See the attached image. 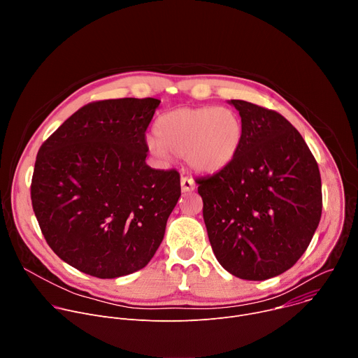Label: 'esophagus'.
I'll return each mask as SVG.
<instances>
[{
  "mask_svg": "<svg viewBox=\"0 0 358 358\" xmlns=\"http://www.w3.org/2000/svg\"><path fill=\"white\" fill-rule=\"evenodd\" d=\"M181 189L184 192H189V191H194L195 189V182L192 178L189 177H182L181 178Z\"/></svg>",
  "mask_w": 358,
  "mask_h": 358,
  "instance_id": "esophagus-1",
  "label": "esophagus"
}]
</instances>
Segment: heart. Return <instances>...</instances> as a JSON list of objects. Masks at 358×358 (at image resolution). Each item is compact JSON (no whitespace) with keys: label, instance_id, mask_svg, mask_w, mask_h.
I'll return each mask as SVG.
<instances>
[{"label":"heart","instance_id":"1","mask_svg":"<svg viewBox=\"0 0 358 358\" xmlns=\"http://www.w3.org/2000/svg\"><path fill=\"white\" fill-rule=\"evenodd\" d=\"M155 136L147 138L155 157L167 160L170 151L185 156L196 173L215 174L232 164L243 141V123L227 106L178 108L163 113L155 124Z\"/></svg>","mask_w":358,"mask_h":358}]
</instances>
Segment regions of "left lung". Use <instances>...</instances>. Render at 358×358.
Returning a JSON list of instances; mask_svg holds the SVG:
<instances>
[{
	"mask_svg": "<svg viewBox=\"0 0 358 358\" xmlns=\"http://www.w3.org/2000/svg\"><path fill=\"white\" fill-rule=\"evenodd\" d=\"M243 123L231 166L196 180L203 222L217 261L245 280L290 269L322 217L317 163L300 133L278 112L229 100Z\"/></svg>",
	"mask_w": 358,
	"mask_h": 358,
	"instance_id": "8db88e82",
	"label": "left lung"
}]
</instances>
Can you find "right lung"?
I'll return each instance as SVG.
<instances>
[{"label":"right lung","instance_id":"1","mask_svg":"<svg viewBox=\"0 0 358 358\" xmlns=\"http://www.w3.org/2000/svg\"><path fill=\"white\" fill-rule=\"evenodd\" d=\"M159 99H110L73 113L39 148L32 208L58 257L115 279L143 269L159 249L181 195L176 170L145 164L144 133Z\"/></svg>","mask_w":358,"mask_h":358}]
</instances>
